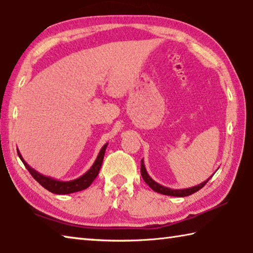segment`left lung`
<instances>
[{
  "label": "left lung",
  "mask_w": 253,
  "mask_h": 253,
  "mask_svg": "<svg viewBox=\"0 0 253 253\" xmlns=\"http://www.w3.org/2000/svg\"><path fill=\"white\" fill-rule=\"evenodd\" d=\"M213 174H212L208 180L203 181L202 183L196 185V187L188 188V189H171V188H167V187H165V185H161V184H159L158 182H156V181H154L151 178V176L148 174L147 169H145V166H144V162H143V160H141V175H142V178L145 181V183H147L149 187L153 190V191H156L158 193H161V194H166V196H171V197H188V196H191V194L196 193L197 191H199V190L205 187L208 181H209L212 178V176H213Z\"/></svg>",
  "instance_id": "left-lung-1"
}]
</instances>
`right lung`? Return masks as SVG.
<instances>
[{
  "label": "right lung",
  "mask_w": 253,
  "mask_h": 253,
  "mask_svg": "<svg viewBox=\"0 0 253 253\" xmlns=\"http://www.w3.org/2000/svg\"><path fill=\"white\" fill-rule=\"evenodd\" d=\"M106 147H108V143H105L103 147H102L99 154H97L94 163H93L92 167L85 172V173L81 176H79L78 179L70 180V181H60V180L53 179L51 176L41 174L37 170H34L33 168H31L28 163L24 161V159L22 158L19 150H17V154H19L21 161L23 162V165L25 166L26 169H28L31 175H32L43 188H45L50 192L55 193V194H70V193L82 191V190L90 187L91 183L94 181L97 174H99L102 162H103Z\"/></svg>",
  "instance_id": "obj_1"
}]
</instances>
